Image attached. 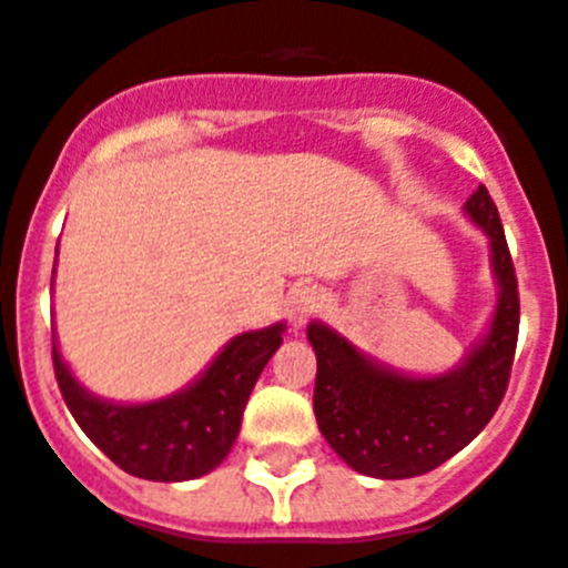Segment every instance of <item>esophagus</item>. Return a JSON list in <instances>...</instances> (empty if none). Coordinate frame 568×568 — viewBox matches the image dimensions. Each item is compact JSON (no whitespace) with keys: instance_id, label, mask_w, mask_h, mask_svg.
I'll list each match as a JSON object with an SVG mask.
<instances>
[{"instance_id":"34e87169","label":"esophagus","mask_w":568,"mask_h":568,"mask_svg":"<svg viewBox=\"0 0 568 568\" xmlns=\"http://www.w3.org/2000/svg\"><path fill=\"white\" fill-rule=\"evenodd\" d=\"M321 310V293L315 287H298L290 293L287 301V315L293 321V327H301L307 324L315 313Z\"/></svg>"}]
</instances>
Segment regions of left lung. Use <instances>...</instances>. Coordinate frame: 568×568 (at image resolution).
Here are the masks:
<instances>
[{
  "instance_id": "left-lung-1",
  "label": "left lung",
  "mask_w": 568,
  "mask_h": 568,
  "mask_svg": "<svg viewBox=\"0 0 568 568\" xmlns=\"http://www.w3.org/2000/svg\"><path fill=\"white\" fill-rule=\"evenodd\" d=\"M466 213L491 239L498 313L484 344L444 378H406L369 364L333 329L310 324L318 358L313 409L321 435L361 475L415 478L460 453L498 413L518 346L520 295L504 224L480 184Z\"/></svg>"
}]
</instances>
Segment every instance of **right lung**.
I'll return each instance as SVG.
<instances>
[{"label": "right lung", "instance_id": "right-lung-1", "mask_svg": "<svg viewBox=\"0 0 568 568\" xmlns=\"http://www.w3.org/2000/svg\"><path fill=\"white\" fill-rule=\"evenodd\" d=\"M284 324L230 341L204 378L168 400L104 404L73 381L53 344L59 393L93 444L119 469L144 480H193L227 458L261 369L281 346Z\"/></svg>", "mask_w": 568, "mask_h": 568}]
</instances>
